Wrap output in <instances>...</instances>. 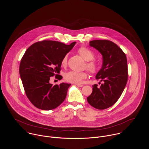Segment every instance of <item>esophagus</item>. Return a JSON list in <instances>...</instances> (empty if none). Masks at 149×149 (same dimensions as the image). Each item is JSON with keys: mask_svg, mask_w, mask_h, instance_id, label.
<instances>
[{"mask_svg": "<svg viewBox=\"0 0 149 149\" xmlns=\"http://www.w3.org/2000/svg\"><path fill=\"white\" fill-rule=\"evenodd\" d=\"M76 85H77V86H79V87H82V86H83V84H76Z\"/></svg>", "mask_w": 149, "mask_h": 149, "instance_id": "obj_1", "label": "esophagus"}]
</instances>
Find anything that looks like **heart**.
I'll return each instance as SVG.
<instances>
[{
  "label": "heart",
  "instance_id": "1",
  "mask_svg": "<svg viewBox=\"0 0 149 149\" xmlns=\"http://www.w3.org/2000/svg\"><path fill=\"white\" fill-rule=\"evenodd\" d=\"M79 54L85 60L86 63V68L89 71L92 73H96L98 72L99 65L98 63L94 60L95 53L90 49L81 47L78 50ZM68 61V56L65 55L63 58L61 64L63 66H65ZM88 77V73L86 72H77V71H69L66 72L64 75L65 80L66 81L73 83H80L83 79Z\"/></svg>",
  "mask_w": 149,
  "mask_h": 149
}]
</instances>
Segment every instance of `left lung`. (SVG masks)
Wrapping results in <instances>:
<instances>
[{
  "mask_svg": "<svg viewBox=\"0 0 149 149\" xmlns=\"http://www.w3.org/2000/svg\"><path fill=\"white\" fill-rule=\"evenodd\" d=\"M89 45L103 56V65L96 76L103 81L100 87L92 85L93 91L87 97L88 103L98 109L113 106L120 97L128 80L127 58L123 50L108 40H93ZM100 84V83H99Z\"/></svg>",
  "mask_w": 149,
  "mask_h": 149,
  "instance_id": "left-lung-1",
  "label": "left lung"
}]
</instances>
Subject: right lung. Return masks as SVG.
<instances>
[{"label": "right lung", "mask_w": 149, "mask_h": 149, "mask_svg": "<svg viewBox=\"0 0 149 149\" xmlns=\"http://www.w3.org/2000/svg\"><path fill=\"white\" fill-rule=\"evenodd\" d=\"M76 43L67 45L45 40L33 43L26 50L21 61L19 74L25 93L34 106L50 110L64 102L71 84L63 83L53 86L49 80L54 76L62 79L57 74L61 70V60Z\"/></svg>", "instance_id": "obj_1"}]
</instances>
